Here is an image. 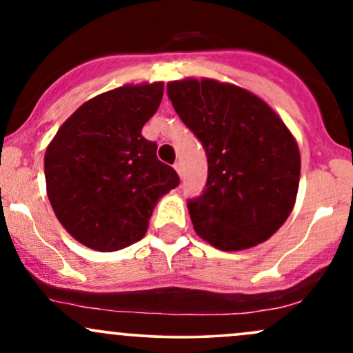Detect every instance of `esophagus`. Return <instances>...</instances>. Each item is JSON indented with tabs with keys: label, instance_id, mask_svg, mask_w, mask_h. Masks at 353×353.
I'll return each mask as SVG.
<instances>
[{
	"label": "esophagus",
	"instance_id": "1",
	"mask_svg": "<svg viewBox=\"0 0 353 353\" xmlns=\"http://www.w3.org/2000/svg\"><path fill=\"white\" fill-rule=\"evenodd\" d=\"M174 169H176V172L179 174V176H182V164H181V163L174 164Z\"/></svg>",
	"mask_w": 353,
	"mask_h": 353
}]
</instances>
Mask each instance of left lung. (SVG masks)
<instances>
[{"instance_id": "left-lung-1", "label": "left lung", "mask_w": 353, "mask_h": 353, "mask_svg": "<svg viewBox=\"0 0 353 353\" xmlns=\"http://www.w3.org/2000/svg\"><path fill=\"white\" fill-rule=\"evenodd\" d=\"M174 109L208 156V182L188 209L194 230L219 250L262 244L292 212L301 152L265 101L236 84L185 78L168 83Z\"/></svg>"}]
</instances>
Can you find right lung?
<instances>
[{
    "instance_id": "obj_1",
    "label": "right lung",
    "mask_w": 353,
    "mask_h": 353,
    "mask_svg": "<svg viewBox=\"0 0 353 353\" xmlns=\"http://www.w3.org/2000/svg\"><path fill=\"white\" fill-rule=\"evenodd\" d=\"M164 83L125 84L86 101L58 129L44 154L52 210L76 241L112 252L144 237L157 201L179 185L157 159L143 125L163 99Z\"/></svg>"
}]
</instances>
